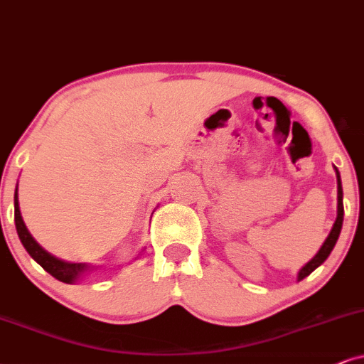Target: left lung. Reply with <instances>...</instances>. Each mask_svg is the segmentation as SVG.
Listing matches in <instances>:
<instances>
[{"label":"left lung","mask_w":364,"mask_h":364,"mask_svg":"<svg viewBox=\"0 0 364 364\" xmlns=\"http://www.w3.org/2000/svg\"><path fill=\"white\" fill-rule=\"evenodd\" d=\"M336 169V178H338V216H336V222L333 225V228H331L328 238H326L323 247L319 248V252L312 257V259L307 262V264L302 267L301 270H299L297 274V280H302L306 279L307 275L314 272V270L319 267L323 262L328 259L331 252H333V248L336 245V242H338L339 238V233H341V228H343V216H344V206H343V186H341V176H339V171L338 168L334 166Z\"/></svg>","instance_id":"left-lung-1"}]
</instances>
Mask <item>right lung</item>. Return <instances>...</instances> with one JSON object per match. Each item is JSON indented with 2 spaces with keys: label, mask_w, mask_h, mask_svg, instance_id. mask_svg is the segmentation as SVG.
Wrapping results in <instances>:
<instances>
[{
  "label": "right lung",
  "mask_w": 364,
  "mask_h": 364,
  "mask_svg": "<svg viewBox=\"0 0 364 364\" xmlns=\"http://www.w3.org/2000/svg\"><path fill=\"white\" fill-rule=\"evenodd\" d=\"M15 225L18 237H20L23 247L26 248V252H28L31 259H33L36 264L43 267L50 275H53V277L60 280V282L73 284L75 280H79L87 270L92 269V267L87 264H72V262L60 260L57 257L50 255L47 250H43V248L36 243V240L30 235L28 228H26V225L21 218L20 205H18V186L15 190Z\"/></svg>",
  "instance_id": "obj_1"
}]
</instances>
